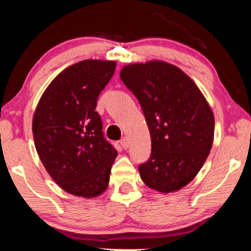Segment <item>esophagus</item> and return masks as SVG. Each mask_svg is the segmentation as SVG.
I'll list each match as a JSON object with an SVG mask.
<instances>
[{"label":"esophagus","mask_w":251,"mask_h":251,"mask_svg":"<svg viewBox=\"0 0 251 251\" xmlns=\"http://www.w3.org/2000/svg\"><path fill=\"white\" fill-rule=\"evenodd\" d=\"M120 144H121L122 147L125 150H126L129 147V142H128V138H126V137H123V138L120 140Z\"/></svg>","instance_id":"34e87169"}]
</instances>
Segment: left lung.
Masks as SVG:
<instances>
[{"instance_id":"left-lung-1","label":"left lung","mask_w":251,"mask_h":251,"mask_svg":"<svg viewBox=\"0 0 251 251\" xmlns=\"http://www.w3.org/2000/svg\"><path fill=\"white\" fill-rule=\"evenodd\" d=\"M120 77L136 96L152 140L139 175L161 193L180 190L193 180L210 153L215 118L200 89L180 68L166 61L126 65Z\"/></svg>"}]
</instances>
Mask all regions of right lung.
I'll list each match as a JSON object with an SVG mask.
<instances>
[{"mask_svg": "<svg viewBox=\"0 0 251 251\" xmlns=\"http://www.w3.org/2000/svg\"><path fill=\"white\" fill-rule=\"evenodd\" d=\"M113 60H82L58 74L33 116L36 152L67 193L96 198L109 183L118 152L104 138L97 99L115 72Z\"/></svg>", "mask_w": 251, "mask_h": 251, "instance_id": "right-lung-1", "label": "right lung"}]
</instances>
